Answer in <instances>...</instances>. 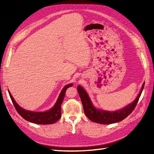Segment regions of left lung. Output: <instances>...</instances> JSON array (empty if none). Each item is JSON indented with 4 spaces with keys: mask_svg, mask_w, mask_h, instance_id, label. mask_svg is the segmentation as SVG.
Masks as SVG:
<instances>
[{
    "mask_svg": "<svg viewBox=\"0 0 154 154\" xmlns=\"http://www.w3.org/2000/svg\"><path fill=\"white\" fill-rule=\"evenodd\" d=\"M144 86V83L143 84L140 92H139L136 99L132 103L126 106L122 109L114 112L97 109L92 105L90 97L86 91L80 85L78 86L77 89L82 102L84 112L87 117L93 122L108 125L121 122L132 112L139 101V97L141 96Z\"/></svg>",
    "mask_w": 154,
    "mask_h": 154,
    "instance_id": "obj_1",
    "label": "left lung"
}]
</instances>
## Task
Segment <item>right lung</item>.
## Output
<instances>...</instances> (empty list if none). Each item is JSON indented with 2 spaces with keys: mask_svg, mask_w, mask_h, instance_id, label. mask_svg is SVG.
<instances>
[{
  "mask_svg": "<svg viewBox=\"0 0 154 154\" xmlns=\"http://www.w3.org/2000/svg\"><path fill=\"white\" fill-rule=\"evenodd\" d=\"M72 83H71V84H68L65 86L61 92H60L58 98L57 102H56L54 106L49 110L45 112H32L29 110H26L24 109L21 108V107L16 103V101L14 100L10 91H8V92L11 97V100L13 102V104L14 106H15V109L17 110V112L24 119H26V121H28L29 122L36 124L50 125L56 123L58 120L60 119V118H61V105L64 99L65 95H66V92L69 87H72Z\"/></svg>",
  "mask_w": 154,
  "mask_h": 154,
  "instance_id": "add662e5",
  "label": "right lung"
}]
</instances>
